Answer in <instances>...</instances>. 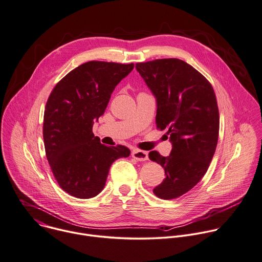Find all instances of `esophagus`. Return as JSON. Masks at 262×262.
I'll return each instance as SVG.
<instances>
[{
	"label": "esophagus",
	"mask_w": 262,
	"mask_h": 262,
	"mask_svg": "<svg viewBox=\"0 0 262 262\" xmlns=\"http://www.w3.org/2000/svg\"><path fill=\"white\" fill-rule=\"evenodd\" d=\"M132 156L139 160V161H145L148 159V152L147 151H143V150H139V149H135L132 152Z\"/></svg>",
	"instance_id": "obj_1"
}]
</instances>
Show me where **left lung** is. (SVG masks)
<instances>
[{
    "label": "left lung",
    "mask_w": 262,
    "mask_h": 262,
    "mask_svg": "<svg viewBox=\"0 0 262 262\" xmlns=\"http://www.w3.org/2000/svg\"><path fill=\"white\" fill-rule=\"evenodd\" d=\"M136 69L156 100V124L167 130L168 156L156 151L149 158L164 168L163 181L153 192L162 200L177 199L205 176L219 135V111L210 82L178 58L136 63Z\"/></svg>",
    "instance_id": "left-lung-1"
}]
</instances>
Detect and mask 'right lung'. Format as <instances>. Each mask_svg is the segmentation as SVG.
Here are the masks:
<instances>
[{"mask_svg": "<svg viewBox=\"0 0 262 262\" xmlns=\"http://www.w3.org/2000/svg\"><path fill=\"white\" fill-rule=\"evenodd\" d=\"M134 66L85 62L66 75L49 96L43 122L46 157L57 183L72 196H97L106 185L112 163L130 154L127 147L101 144L93 126Z\"/></svg>", "mask_w": 262, "mask_h": 262, "instance_id": "right-lung-1", "label": "right lung"}]
</instances>
